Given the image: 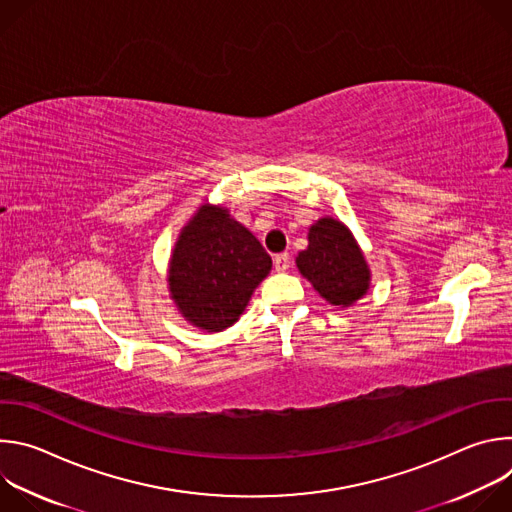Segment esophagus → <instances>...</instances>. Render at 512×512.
Returning <instances> with one entry per match:
<instances>
[{"instance_id": "1", "label": "esophagus", "mask_w": 512, "mask_h": 512, "mask_svg": "<svg viewBox=\"0 0 512 512\" xmlns=\"http://www.w3.org/2000/svg\"><path fill=\"white\" fill-rule=\"evenodd\" d=\"M273 267H275V271H279V273L287 271V267H289V255H287V253L275 255V257H273Z\"/></svg>"}]
</instances>
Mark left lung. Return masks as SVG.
<instances>
[{"label": "left lung", "instance_id": "8db88e82", "mask_svg": "<svg viewBox=\"0 0 512 512\" xmlns=\"http://www.w3.org/2000/svg\"><path fill=\"white\" fill-rule=\"evenodd\" d=\"M296 265L330 306L348 308L371 289L367 257L334 216H322L308 229V247L298 253Z\"/></svg>", "mask_w": 512, "mask_h": 512}]
</instances>
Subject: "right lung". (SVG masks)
<instances>
[{
	"instance_id": "add662e5",
	"label": "right lung",
	"mask_w": 512,
	"mask_h": 512,
	"mask_svg": "<svg viewBox=\"0 0 512 512\" xmlns=\"http://www.w3.org/2000/svg\"><path fill=\"white\" fill-rule=\"evenodd\" d=\"M271 257L223 204L202 202L180 229L168 261V291L194 328L223 332L269 275Z\"/></svg>"
}]
</instances>
